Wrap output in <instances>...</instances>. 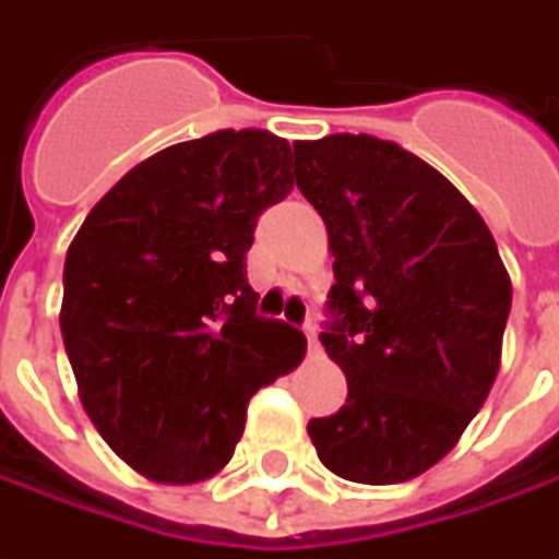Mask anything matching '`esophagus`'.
<instances>
[{
	"label": "esophagus",
	"instance_id": "1",
	"mask_svg": "<svg viewBox=\"0 0 559 559\" xmlns=\"http://www.w3.org/2000/svg\"><path fill=\"white\" fill-rule=\"evenodd\" d=\"M305 335H308V345H311V352H317V326H313V323H308V326H305Z\"/></svg>",
	"mask_w": 559,
	"mask_h": 559
}]
</instances>
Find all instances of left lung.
Masks as SVG:
<instances>
[{"instance_id":"8db88e82","label":"left lung","mask_w":559,"mask_h":559,"mask_svg":"<svg viewBox=\"0 0 559 559\" xmlns=\"http://www.w3.org/2000/svg\"><path fill=\"white\" fill-rule=\"evenodd\" d=\"M295 183L330 233L333 326L348 401L308 423L338 479L407 483L461 441L501 367L510 273L436 167L373 136L295 142Z\"/></svg>"}]
</instances>
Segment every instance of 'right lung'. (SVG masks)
<instances>
[{"instance_id":"right-lung-1","label":"right lung","mask_w":559,"mask_h":559,"mask_svg":"<svg viewBox=\"0 0 559 559\" xmlns=\"http://www.w3.org/2000/svg\"><path fill=\"white\" fill-rule=\"evenodd\" d=\"M292 183V145L264 130L177 142L123 174L68 248L61 338L80 404L152 483L217 476L251 395L308 352L254 313L246 280L254 224Z\"/></svg>"}]
</instances>
